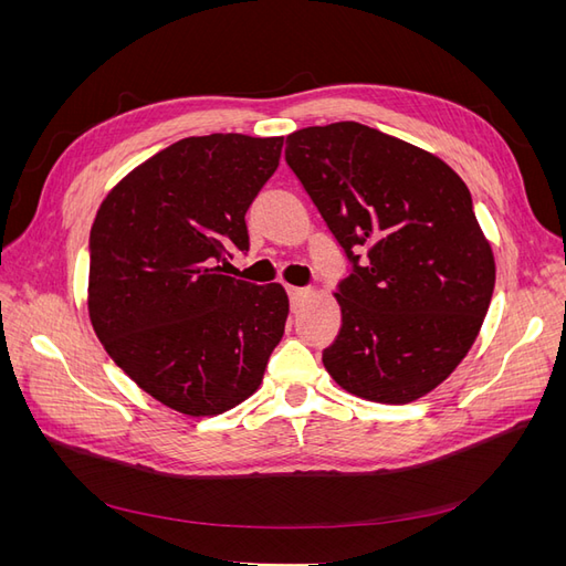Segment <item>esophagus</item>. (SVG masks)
Returning a JSON list of instances; mask_svg holds the SVG:
<instances>
[{
  "label": "esophagus",
  "instance_id": "34e87169",
  "mask_svg": "<svg viewBox=\"0 0 566 566\" xmlns=\"http://www.w3.org/2000/svg\"><path fill=\"white\" fill-rule=\"evenodd\" d=\"M310 295H312L310 287H293V285L287 287V297H290V304H293V310H297V306Z\"/></svg>",
  "mask_w": 566,
  "mask_h": 566
}]
</instances>
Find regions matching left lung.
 Listing matches in <instances>:
<instances>
[{"label": "left lung", "mask_w": 566, "mask_h": 566, "mask_svg": "<svg viewBox=\"0 0 566 566\" xmlns=\"http://www.w3.org/2000/svg\"><path fill=\"white\" fill-rule=\"evenodd\" d=\"M285 144L290 169L354 264L333 293L342 328L323 352L325 370L375 403L424 397L472 349L495 285L465 181L434 153L358 123L306 127Z\"/></svg>", "instance_id": "8db88e82"}]
</instances>
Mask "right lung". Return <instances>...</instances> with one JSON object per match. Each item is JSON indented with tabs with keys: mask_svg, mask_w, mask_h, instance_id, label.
Segmentation results:
<instances>
[{
	"mask_svg": "<svg viewBox=\"0 0 566 566\" xmlns=\"http://www.w3.org/2000/svg\"><path fill=\"white\" fill-rule=\"evenodd\" d=\"M283 136H188L134 167L96 212L87 310L101 345L153 399L219 416L260 389L290 312L283 285L221 273Z\"/></svg>",
	"mask_w": 566,
	"mask_h": 566,
	"instance_id": "1",
	"label": "right lung"
}]
</instances>
